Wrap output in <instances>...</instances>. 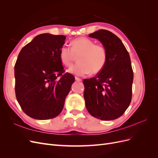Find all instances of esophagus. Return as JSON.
<instances>
[{
	"mask_svg": "<svg viewBox=\"0 0 158 158\" xmlns=\"http://www.w3.org/2000/svg\"><path fill=\"white\" fill-rule=\"evenodd\" d=\"M75 80H76V81H78V82H81V81L82 80V79L80 78H78V77H75Z\"/></svg>",
	"mask_w": 158,
	"mask_h": 158,
	"instance_id": "34e87169",
	"label": "esophagus"
}]
</instances>
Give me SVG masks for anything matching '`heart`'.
Wrapping results in <instances>:
<instances>
[{
    "mask_svg": "<svg viewBox=\"0 0 158 158\" xmlns=\"http://www.w3.org/2000/svg\"><path fill=\"white\" fill-rule=\"evenodd\" d=\"M71 48L63 46L60 50L59 57L61 63L65 66H70L78 56V64L68 70L69 73L82 76L92 73L97 74L101 72L107 63V54L106 47L100 44H95L94 41L87 37H78L71 43Z\"/></svg>",
    "mask_w": 158,
    "mask_h": 158,
    "instance_id": "heart-1",
    "label": "heart"
}]
</instances>
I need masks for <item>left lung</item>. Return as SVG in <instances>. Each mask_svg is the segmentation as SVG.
Masks as SVG:
<instances>
[{
	"instance_id": "obj_1",
	"label": "left lung",
	"mask_w": 158,
	"mask_h": 158,
	"mask_svg": "<svg viewBox=\"0 0 158 158\" xmlns=\"http://www.w3.org/2000/svg\"><path fill=\"white\" fill-rule=\"evenodd\" d=\"M89 37L102 42L107 59L95 77L83 81L85 107L95 118L114 120L125 112L131 102L133 71L130 55L121 40L111 31L100 30Z\"/></svg>"
}]
</instances>
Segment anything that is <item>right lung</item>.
I'll list each match as a JSON object with an SVG mask.
<instances>
[{
    "instance_id": "right-lung-1",
    "label": "right lung",
    "mask_w": 158,
    "mask_h": 158,
    "mask_svg": "<svg viewBox=\"0 0 158 158\" xmlns=\"http://www.w3.org/2000/svg\"><path fill=\"white\" fill-rule=\"evenodd\" d=\"M65 40L63 35L42 33L18 55L14 66L16 96L23 111L33 118H52L64 107L75 80L70 73L63 74L59 53Z\"/></svg>"
}]
</instances>
